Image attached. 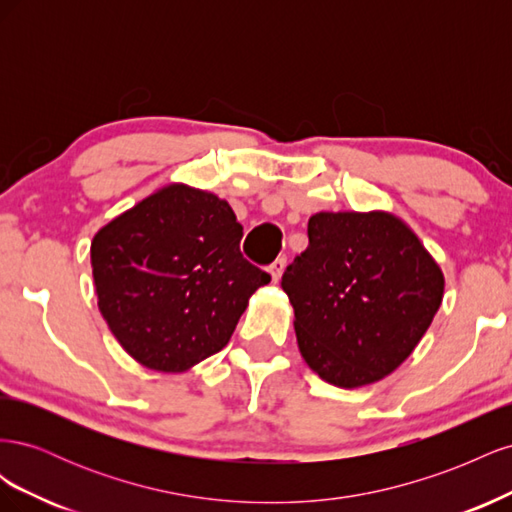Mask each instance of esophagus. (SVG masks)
<instances>
[{
    "label": "esophagus",
    "mask_w": 512,
    "mask_h": 512,
    "mask_svg": "<svg viewBox=\"0 0 512 512\" xmlns=\"http://www.w3.org/2000/svg\"><path fill=\"white\" fill-rule=\"evenodd\" d=\"M284 269H286V260H284V258H277L275 262H271V265H269L271 280H273V282H280V277H282Z\"/></svg>",
    "instance_id": "34e87169"
}]
</instances>
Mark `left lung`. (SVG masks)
Listing matches in <instances>:
<instances>
[{
    "label": "left lung",
    "mask_w": 512,
    "mask_h": 512,
    "mask_svg": "<svg viewBox=\"0 0 512 512\" xmlns=\"http://www.w3.org/2000/svg\"><path fill=\"white\" fill-rule=\"evenodd\" d=\"M307 250L282 275L307 367L339 389L374 384L404 363L444 299V273L391 211H320Z\"/></svg>",
    "instance_id": "8db88e82"
}]
</instances>
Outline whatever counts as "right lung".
Here are the masks:
<instances>
[{"label":"right lung","mask_w":512,"mask_h":512,"mask_svg":"<svg viewBox=\"0 0 512 512\" xmlns=\"http://www.w3.org/2000/svg\"><path fill=\"white\" fill-rule=\"evenodd\" d=\"M224 198L166 183L91 239L98 309L136 363L181 374L220 352L271 277L250 265Z\"/></svg>","instance_id":"1"}]
</instances>
